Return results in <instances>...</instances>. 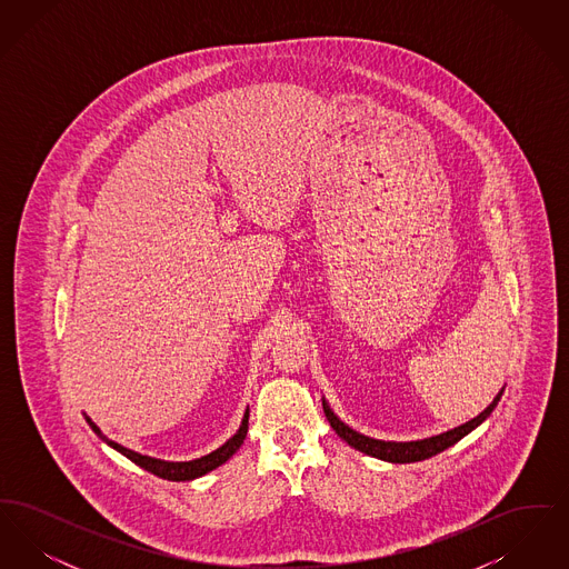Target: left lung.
I'll return each instance as SVG.
<instances>
[{"mask_svg": "<svg viewBox=\"0 0 569 569\" xmlns=\"http://www.w3.org/2000/svg\"><path fill=\"white\" fill-rule=\"evenodd\" d=\"M503 390L492 399V403L480 413L476 416L473 420L460 425L452 431H446V433L435 435L429 439H420V441H381V439H373V437H367V435L356 433L353 429H350L348 425H343L335 413L332 409L328 407L326 401H322L325 406L326 418L330 422V427L335 429V433L339 435L343 441H348L352 448L369 455V457H376V459L388 460V462H418V460L431 459L435 455L443 452L446 448L455 446L457 441H460L467 433H471L476 427H480L488 416L492 413V409L499 403Z\"/></svg>", "mask_w": 569, "mask_h": 569, "instance_id": "left-lung-1", "label": "left lung"}]
</instances>
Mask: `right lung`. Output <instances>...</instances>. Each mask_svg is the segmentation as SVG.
I'll list each match as a JSON object with an SVG mask.
<instances>
[{"instance_id": "right-lung-1", "label": "right lung", "mask_w": 569, "mask_h": 569, "mask_svg": "<svg viewBox=\"0 0 569 569\" xmlns=\"http://www.w3.org/2000/svg\"><path fill=\"white\" fill-rule=\"evenodd\" d=\"M84 420L89 422V427L93 429V433L98 435L102 441H107L110 448H114L117 452H121L123 457L136 462L138 467L151 471L153 476L163 478V480H172V482H186V480H193V478H200L209 471L217 469L219 465H223L226 460L230 459L241 446H243L244 435H247V425H249V409L244 411L243 422H241V429L237 433L232 435L221 448H217L216 452L207 455V457H200V459L188 460V462H170V460L151 459V457H144V455H138L130 448H123L121 443L112 441L107 435L102 433L98 429V425L91 422L89 416H84Z\"/></svg>"}]
</instances>
